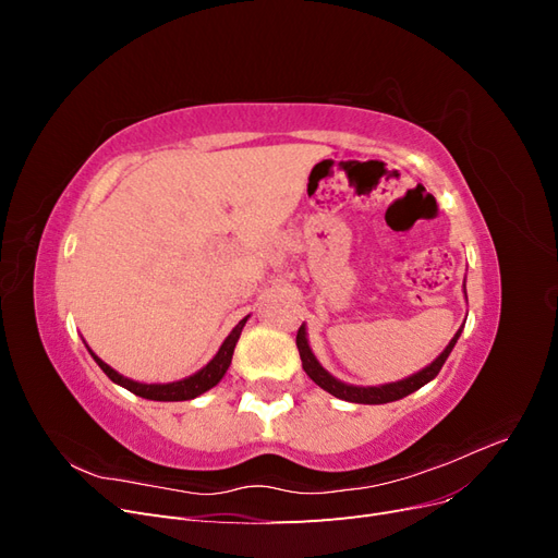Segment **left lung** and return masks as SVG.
<instances>
[{"label":"left lung","instance_id":"left-lung-1","mask_svg":"<svg viewBox=\"0 0 558 558\" xmlns=\"http://www.w3.org/2000/svg\"><path fill=\"white\" fill-rule=\"evenodd\" d=\"M461 330H463V326L459 328V332L451 337V342L447 344V349L428 367H424V369H421V373H416V375H412L408 379H400V381H393V384H384V386H351V384H344L340 379H335L328 373V369H324V365H320L316 361L314 353H312L310 342H307V328H305V324H302L300 330H298L295 344H298L300 361H302V367H305V373L310 375V379L314 384H318L320 388H324V391H328L330 396L340 398V400H347V402L384 404V402H393V400H400L404 396H410V393L418 391V388L424 386V384H428L430 379H435L437 373H440V369H442L445 361L449 359L453 344L459 342Z\"/></svg>","mask_w":558,"mask_h":558}]
</instances>
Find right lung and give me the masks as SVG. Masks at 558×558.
<instances>
[{
  "label": "right lung",
  "instance_id": "1",
  "mask_svg": "<svg viewBox=\"0 0 558 558\" xmlns=\"http://www.w3.org/2000/svg\"><path fill=\"white\" fill-rule=\"evenodd\" d=\"M244 316L238 326L232 328V332L226 337V342L221 344V349H218L216 356L202 367L197 369L195 375L185 377V379H179V381H170V384H142V381H134V379H128L123 375H118L113 367H109L102 359L95 356V353L90 351V356L95 359V363L105 369V375L118 384L128 388V391H132L134 396L140 398H146V400H160V402H177V400H193L197 396H202L205 391H209V388H214L218 381L223 379V375L228 373L230 367V361H232V353H234V347H238V340L242 335V328L246 324Z\"/></svg>",
  "mask_w": 558,
  "mask_h": 558
}]
</instances>
